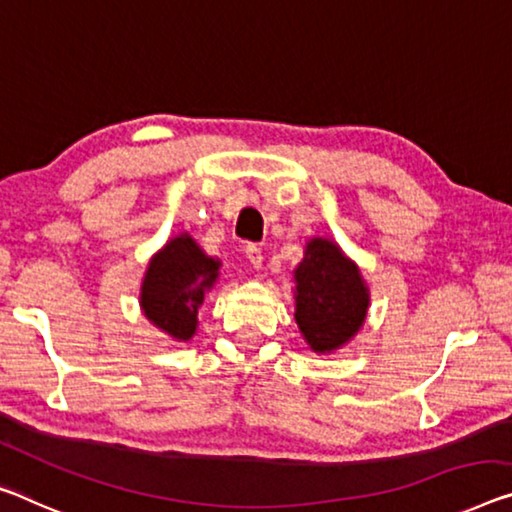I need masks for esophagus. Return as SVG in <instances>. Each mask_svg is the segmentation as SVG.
I'll use <instances>...</instances> for the list:
<instances>
[{"instance_id": "esophagus-1", "label": "esophagus", "mask_w": 512, "mask_h": 512, "mask_svg": "<svg viewBox=\"0 0 512 512\" xmlns=\"http://www.w3.org/2000/svg\"><path fill=\"white\" fill-rule=\"evenodd\" d=\"M245 254L249 258V265L251 267H261L263 265V251H261V247H258V245H247Z\"/></svg>"}]
</instances>
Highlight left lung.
Returning a JSON list of instances; mask_svg holds the SVG:
<instances>
[{
    "mask_svg": "<svg viewBox=\"0 0 512 512\" xmlns=\"http://www.w3.org/2000/svg\"><path fill=\"white\" fill-rule=\"evenodd\" d=\"M295 320L316 352H332L357 334L368 293L357 265L334 242L313 238L295 270Z\"/></svg>",
    "mask_w": 512,
    "mask_h": 512,
    "instance_id": "obj_1",
    "label": "left lung"
}]
</instances>
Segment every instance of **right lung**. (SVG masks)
<instances>
[{"instance_id": "1", "label": "right lung", "mask_w": 512, "mask_h": 512, "mask_svg": "<svg viewBox=\"0 0 512 512\" xmlns=\"http://www.w3.org/2000/svg\"><path fill=\"white\" fill-rule=\"evenodd\" d=\"M219 261L208 258L190 235L174 238L157 254L141 286L146 318L178 341L196 332V313L203 295L217 279Z\"/></svg>"}]
</instances>
